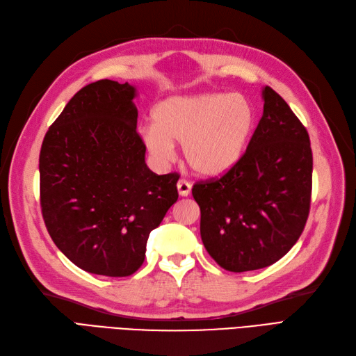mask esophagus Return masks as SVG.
I'll use <instances>...</instances> for the list:
<instances>
[{"label":"esophagus","mask_w":356,"mask_h":356,"mask_svg":"<svg viewBox=\"0 0 356 356\" xmlns=\"http://www.w3.org/2000/svg\"><path fill=\"white\" fill-rule=\"evenodd\" d=\"M177 187H178V193L179 196H188L190 191H191V184L187 181V179H179L177 182Z\"/></svg>","instance_id":"1"}]
</instances>
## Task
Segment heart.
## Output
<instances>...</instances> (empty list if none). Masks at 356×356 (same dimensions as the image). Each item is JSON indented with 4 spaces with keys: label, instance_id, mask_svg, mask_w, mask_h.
Wrapping results in <instances>:
<instances>
[{
    "label": "heart",
    "instance_id": "1",
    "mask_svg": "<svg viewBox=\"0 0 356 356\" xmlns=\"http://www.w3.org/2000/svg\"><path fill=\"white\" fill-rule=\"evenodd\" d=\"M255 113L242 95L172 96L153 110L143 129L147 149L165 163L181 143L186 163L202 177H218L238 161L254 129Z\"/></svg>",
    "mask_w": 356,
    "mask_h": 356
}]
</instances>
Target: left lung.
I'll return each mask as SVG.
<instances>
[{
	"instance_id": "8db88e82",
	"label": "left lung",
	"mask_w": 356,
	"mask_h": 356,
	"mask_svg": "<svg viewBox=\"0 0 356 356\" xmlns=\"http://www.w3.org/2000/svg\"><path fill=\"white\" fill-rule=\"evenodd\" d=\"M263 98V117L241 159L191 190L204 248L234 273L281 260L303 233L310 211L309 134L281 95L266 86Z\"/></svg>"
}]
</instances>
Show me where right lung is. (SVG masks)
I'll return each mask as SVG.
<instances>
[{"mask_svg": "<svg viewBox=\"0 0 356 356\" xmlns=\"http://www.w3.org/2000/svg\"><path fill=\"white\" fill-rule=\"evenodd\" d=\"M134 98L129 83L84 86L40 152V207L50 238L95 275H134L149 233L178 200L177 172L157 175L145 165Z\"/></svg>", "mask_w": 356, "mask_h": 356, "instance_id": "1", "label": "right lung"}]
</instances>
